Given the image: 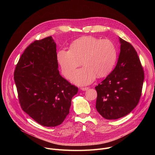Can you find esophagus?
<instances>
[{"label": "esophagus", "mask_w": 155, "mask_h": 155, "mask_svg": "<svg viewBox=\"0 0 155 155\" xmlns=\"http://www.w3.org/2000/svg\"><path fill=\"white\" fill-rule=\"evenodd\" d=\"M80 89L82 91H86V90H87L88 89H89V87H81Z\"/></svg>", "instance_id": "esophagus-1"}]
</instances>
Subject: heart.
<instances>
[{"label":"heart","instance_id":"1","mask_svg":"<svg viewBox=\"0 0 155 155\" xmlns=\"http://www.w3.org/2000/svg\"><path fill=\"white\" fill-rule=\"evenodd\" d=\"M56 58L66 78H69L82 62L84 67L74 74L71 80L78 85H86L96 76L102 78L112 72L117 60V49L110 40L83 37L72 42L69 50H59Z\"/></svg>","mask_w":155,"mask_h":155}]
</instances>
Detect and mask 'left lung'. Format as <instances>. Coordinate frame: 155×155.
<instances>
[{"label": "left lung", "instance_id": "1", "mask_svg": "<svg viewBox=\"0 0 155 155\" xmlns=\"http://www.w3.org/2000/svg\"><path fill=\"white\" fill-rule=\"evenodd\" d=\"M121 44L114 70L95 87L96 108L107 120H117L129 114L138 104L144 72L137 51L130 43L119 38Z\"/></svg>", "mask_w": 155, "mask_h": 155}]
</instances>
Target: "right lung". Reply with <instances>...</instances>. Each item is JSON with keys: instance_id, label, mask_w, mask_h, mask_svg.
Returning a JSON list of instances; mask_svg holds the SVG:
<instances>
[{"instance_id": "obj_1", "label": "right lung", "mask_w": 155, "mask_h": 155, "mask_svg": "<svg viewBox=\"0 0 155 155\" xmlns=\"http://www.w3.org/2000/svg\"><path fill=\"white\" fill-rule=\"evenodd\" d=\"M56 44L51 36L35 40L26 48L14 72L21 107L38 124H61L69 114L78 87L58 71Z\"/></svg>"}]
</instances>
